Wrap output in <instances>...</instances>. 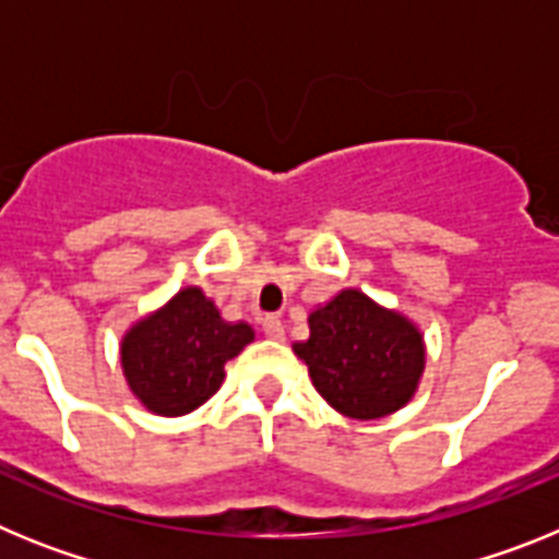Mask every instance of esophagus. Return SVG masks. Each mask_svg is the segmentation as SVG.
Listing matches in <instances>:
<instances>
[{
	"instance_id": "obj_1",
	"label": "esophagus",
	"mask_w": 559,
	"mask_h": 559,
	"mask_svg": "<svg viewBox=\"0 0 559 559\" xmlns=\"http://www.w3.org/2000/svg\"><path fill=\"white\" fill-rule=\"evenodd\" d=\"M263 333L274 341H283L285 338V324L280 316H265L263 319Z\"/></svg>"
}]
</instances>
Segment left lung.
<instances>
[{"instance_id": "1", "label": "left lung", "mask_w": 559, "mask_h": 559, "mask_svg": "<svg viewBox=\"0 0 559 559\" xmlns=\"http://www.w3.org/2000/svg\"><path fill=\"white\" fill-rule=\"evenodd\" d=\"M308 324L310 338L294 344V353L335 412L378 419L414 397L426 369V344L406 316L349 288L316 308Z\"/></svg>"}]
</instances>
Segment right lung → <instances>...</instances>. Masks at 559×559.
<instances>
[{"label":"right lung","instance_id":"add662e5","mask_svg":"<svg viewBox=\"0 0 559 559\" xmlns=\"http://www.w3.org/2000/svg\"><path fill=\"white\" fill-rule=\"evenodd\" d=\"M251 338L249 324L224 322L201 288H185L128 330L120 347L122 372L142 406L181 417L218 392L226 360Z\"/></svg>","mask_w":559,"mask_h":559}]
</instances>
